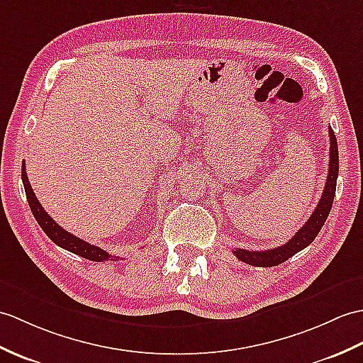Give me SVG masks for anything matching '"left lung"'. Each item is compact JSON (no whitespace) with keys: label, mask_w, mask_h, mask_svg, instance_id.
<instances>
[{"label":"left lung","mask_w":363,"mask_h":363,"mask_svg":"<svg viewBox=\"0 0 363 363\" xmlns=\"http://www.w3.org/2000/svg\"><path fill=\"white\" fill-rule=\"evenodd\" d=\"M328 131H330V142H331L330 170H328V178H326L322 198H320L313 215L309 216V220L305 223V225H303L288 242L283 244L280 247L269 249V250L233 249L235 257L241 259L242 263H247L250 266H258V267H272V266L281 264L292 255H296L297 252L308 247L309 244L315 240L318 232L322 230L326 218L331 212L333 201L335 195L337 176H339V148H337V139L331 126L328 128Z\"/></svg>","instance_id":"1"}]
</instances>
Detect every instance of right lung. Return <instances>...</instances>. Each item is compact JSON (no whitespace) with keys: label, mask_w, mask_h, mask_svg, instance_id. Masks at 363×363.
<instances>
[{"label":"right lung","mask_w":363,"mask_h":363,"mask_svg":"<svg viewBox=\"0 0 363 363\" xmlns=\"http://www.w3.org/2000/svg\"><path fill=\"white\" fill-rule=\"evenodd\" d=\"M21 179H23V185H24V191H26V198L29 202V207L32 210V215L35 216L37 223L40 224L41 229L48 235V237L52 240L57 246H60L66 250L72 252V254L83 257L91 261H106V259H117L119 257L109 255L106 250L100 249L97 246H92V244L83 241L77 237H74L72 233L66 232L62 225H58L52 218H50L46 212L43 206L40 204L35 193H33L29 179H28V173H26V165H21Z\"/></svg>","instance_id":"add662e5"}]
</instances>
